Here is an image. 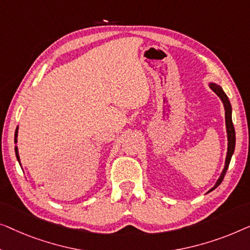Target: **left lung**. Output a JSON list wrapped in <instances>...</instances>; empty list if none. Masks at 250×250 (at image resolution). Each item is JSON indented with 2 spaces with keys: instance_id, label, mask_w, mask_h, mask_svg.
I'll use <instances>...</instances> for the list:
<instances>
[{
  "instance_id": "1",
  "label": "left lung",
  "mask_w": 250,
  "mask_h": 250,
  "mask_svg": "<svg viewBox=\"0 0 250 250\" xmlns=\"http://www.w3.org/2000/svg\"><path fill=\"white\" fill-rule=\"evenodd\" d=\"M209 87H210V89H212L214 93H215L217 96L221 98V101H222V103L224 105V110H226V125H227V133H228V153H227V157H226V165H224L222 173H221L220 178L217 179L215 186H214V187L209 190V191H212L221 185V182H222L224 179V175H226V173H227L228 167H229L231 157H232V155H233L234 147H235V131H234L233 124H232V108H231L229 98H228V96L223 91V89L221 88L219 85H216V83H210Z\"/></svg>"
}]
</instances>
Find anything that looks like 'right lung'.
Segmentation results:
<instances>
[{
	"mask_svg": "<svg viewBox=\"0 0 250 250\" xmlns=\"http://www.w3.org/2000/svg\"><path fill=\"white\" fill-rule=\"evenodd\" d=\"M18 129V128H17ZM17 137H18V130H16V135H15V143H17ZM15 150H16V156H17V160H18V162L20 163V159H19V154H18V147L16 146V148H15Z\"/></svg>",
	"mask_w": 250,
	"mask_h": 250,
	"instance_id": "right-lung-1",
	"label": "right lung"
}]
</instances>
